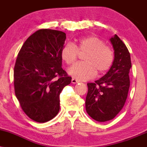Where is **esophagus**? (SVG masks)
<instances>
[{
  "label": "esophagus",
  "instance_id": "34e87169",
  "mask_svg": "<svg viewBox=\"0 0 147 147\" xmlns=\"http://www.w3.org/2000/svg\"><path fill=\"white\" fill-rule=\"evenodd\" d=\"M71 82H72V84H77V83H78L79 81H77L76 79L72 78V80H71Z\"/></svg>",
  "mask_w": 147,
  "mask_h": 147
}]
</instances>
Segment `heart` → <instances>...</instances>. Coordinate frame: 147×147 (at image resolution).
<instances>
[{
    "label": "heart",
    "instance_id": "1",
    "mask_svg": "<svg viewBox=\"0 0 147 147\" xmlns=\"http://www.w3.org/2000/svg\"><path fill=\"white\" fill-rule=\"evenodd\" d=\"M79 52H86L83 63H76L69 69L70 75L79 80L85 81L93 78L96 72L105 73L112 66L114 53L110 47L95 36L79 38L72 43H67L61 50V57L68 65H72L77 59Z\"/></svg>",
    "mask_w": 147,
    "mask_h": 147
}]
</instances>
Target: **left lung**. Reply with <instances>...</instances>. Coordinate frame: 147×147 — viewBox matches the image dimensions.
Wrapping results in <instances>:
<instances>
[{
    "mask_svg": "<svg viewBox=\"0 0 147 147\" xmlns=\"http://www.w3.org/2000/svg\"><path fill=\"white\" fill-rule=\"evenodd\" d=\"M110 41L115 53L112 66L99 80L87 84L86 110L92 119L100 122L111 120L119 113L125 104L130 87L131 61L129 50L117 35Z\"/></svg>",
    "mask_w": 147,
    "mask_h": 147,
    "instance_id": "left-lung-1",
    "label": "left lung"
}]
</instances>
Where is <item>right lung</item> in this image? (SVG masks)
I'll use <instances>...</instances> for the list:
<instances>
[{"label": "right lung", "mask_w": 147, "mask_h": 147, "mask_svg": "<svg viewBox=\"0 0 147 147\" xmlns=\"http://www.w3.org/2000/svg\"><path fill=\"white\" fill-rule=\"evenodd\" d=\"M66 34L50 29L37 30L23 43L14 69L16 98L30 119L43 123L60 109L59 95L72 78L62 68L61 50Z\"/></svg>", "instance_id": "1"}]
</instances>
